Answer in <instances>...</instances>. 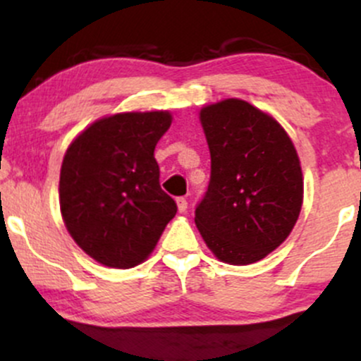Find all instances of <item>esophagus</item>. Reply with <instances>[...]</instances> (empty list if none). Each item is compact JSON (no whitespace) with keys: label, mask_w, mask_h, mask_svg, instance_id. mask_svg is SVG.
Wrapping results in <instances>:
<instances>
[{"label":"esophagus","mask_w":361,"mask_h":361,"mask_svg":"<svg viewBox=\"0 0 361 361\" xmlns=\"http://www.w3.org/2000/svg\"><path fill=\"white\" fill-rule=\"evenodd\" d=\"M176 205H178V210H180V212H186V209H188V202H186L185 197H178Z\"/></svg>","instance_id":"obj_1"}]
</instances>
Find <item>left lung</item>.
Returning <instances> with one entry per match:
<instances>
[{
	"label": "left lung",
	"mask_w": 361,
	"mask_h": 361,
	"mask_svg": "<svg viewBox=\"0 0 361 361\" xmlns=\"http://www.w3.org/2000/svg\"><path fill=\"white\" fill-rule=\"evenodd\" d=\"M210 149V181L195 224L221 261L250 264L287 239L304 195L300 161L287 132L247 102L200 111Z\"/></svg>",
	"instance_id": "1"
}]
</instances>
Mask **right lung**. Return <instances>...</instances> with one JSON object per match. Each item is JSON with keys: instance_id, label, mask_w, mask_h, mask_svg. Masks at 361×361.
I'll return each mask as SVG.
<instances>
[{"instance_id": "add662e5", "label": "right lung", "mask_w": 361, "mask_h": 361, "mask_svg": "<svg viewBox=\"0 0 361 361\" xmlns=\"http://www.w3.org/2000/svg\"><path fill=\"white\" fill-rule=\"evenodd\" d=\"M168 111H130L91 123L66 152L59 204L69 234L86 255L132 268L154 250L176 202L161 188L157 140Z\"/></svg>"}]
</instances>
